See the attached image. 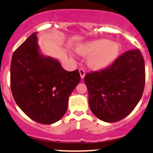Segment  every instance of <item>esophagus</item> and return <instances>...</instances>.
I'll use <instances>...</instances> for the list:
<instances>
[{
    "instance_id": "1",
    "label": "esophagus",
    "mask_w": 153,
    "mask_h": 153,
    "mask_svg": "<svg viewBox=\"0 0 153 153\" xmlns=\"http://www.w3.org/2000/svg\"><path fill=\"white\" fill-rule=\"evenodd\" d=\"M79 74H80V76H81L82 79H84L85 75V70L83 68H79Z\"/></svg>"
}]
</instances>
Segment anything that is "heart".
<instances>
[{
    "mask_svg": "<svg viewBox=\"0 0 153 153\" xmlns=\"http://www.w3.org/2000/svg\"><path fill=\"white\" fill-rule=\"evenodd\" d=\"M119 52L116 42L105 39L92 40L82 44L77 48V53L87 56V65L93 70H101L110 65Z\"/></svg>",
    "mask_w": 153,
    "mask_h": 153,
    "instance_id": "b5f03b06",
    "label": "heart"
}]
</instances>
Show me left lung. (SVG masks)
Here are the masks:
<instances>
[{"label":"left lung","mask_w":153,"mask_h":153,"mask_svg":"<svg viewBox=\"0 0 153 153\" xmlns=\"http://www.w3.org/2000/svg\"><path fill=\"white\" fill-rule=\"evenodd\" d=\"M91 111L100 120L116 122L128 116L138 103L145 85V65L139 49L127 51L103 70L84 79Z\"/></svg>","instance_id":"obj_1"}]
</instances>
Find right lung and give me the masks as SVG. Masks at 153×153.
Segmentation results:
<instances>
[{
	"mask_svg": "<svg viewBox=\"0 0 153 153\" xmlns=\"http://www.w3.org/2000/svg\"><path fill=\"white\" fill-rule=\"evenodd\" d=\"M80 79L78 70L67 71L59 61L40 53L36 32L12 55V96L19 108L38 123L53 124L64 116L69 97Z\"/></svg>",
	"mask_w": 153,
	"mask_h": 153,
	"instance_id": "obj_1",
	"label": "right lung"
}]
</instances>
